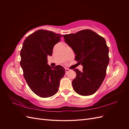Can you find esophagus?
I'll use <instances>...</instances> for the list:
<instances>
[{
    "label": "esophagus",
    "instance_id": "obj_1",
    "mask_svg": "<svg viewBox=\"0 0 129 129\" xmlns=\"http://www.w3.org/2000/svg\"><path fill=\"white\" fill-rule=\"evenodd\" d=\"M65 71H66V73H67V72H68L70 71V70L69 69H68V68H65Z\"/></svg>",
    "mask_w": 129,
    "mask_h": 129
}]
</instances>
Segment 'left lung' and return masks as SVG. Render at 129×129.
Listing matches in <instances>:
<instances>
[{
  "instance_id": "8db88e82",
  "label": "left lung",
  "mask_w": 129,
  "mask_h": 129,
  "mask_svg": "<svg viewBox=\"0 0 129 129\" xmlns=\"http://www.w3.org/2000/svg\"><path fill=\"white\" fill-rule=\"evenodd\" d=\"M64 41L76 55L75 59L83 70L74 69L76 76L72 81L73 89L82 96L94 93L102 84L109 62V48L104 38L90 29L63 35Z\"/></svg>"
}]
</instances>
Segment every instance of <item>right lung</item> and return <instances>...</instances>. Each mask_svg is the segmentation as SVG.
Returning <instances> with one entry per match:
<instances>
[{
    "label": "right lung",
    "instance_id": "obj_1",
    "mask_svg": "<svg viewBox=\"0 0 129 129\" xmlns=\"http://www.w3.org/2000/svg\"><path fill=\"white\" fill-rule=\"evenodd\" d=\"M62 35L44 29L38 30L24 40L20 52V66L26 82L32 91L43 98L56 93L65 69L61 66L51 67L47 56H51L54 45Z\"/></svg>",
    "mask_w": 129,
    "mask_h": 129
}]
</instances>
